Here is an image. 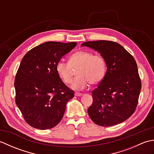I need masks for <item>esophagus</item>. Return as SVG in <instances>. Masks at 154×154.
Returning a JSON list of instances; mask_svg holds the SVG:
<instances>
[{
	"label": "esophagus",
	"mask_w": 154,
	"mask_h": 154,
	"mask_svg": "<svg viewBox=\"0 0 154 154\" xmlns=\"http://www.w3.org/2000/svg\"><path fill=\"white\" fill-rule=\"evenodd\" d=\"M82 95H83V94L81 93H78V92L75 93V96H76V97H81Z\"/></svg>",
	"instance_id": "1"
}]
</instances>
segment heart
<instances>
[{
    "label": "heart",
    "instance_id": "heart-1",
    "mask_svg": "<svg viewBox=\"0 0 154 154\" xmlns=\"http://www.w3.org/2000/svg\"><path fill=\"white\" fill-rule=\"evenodd\" d=\"M77 76L71 84L74 89H83L91 85H97L103 79L106 71V63L104 58L91 52L80 50L74 52L69 58V63L59 61L55 65V70L65 83H70L76 69Z\"/></svg>",
    "mask_w": 154,
    "mask_h": 154
}]
</instances>
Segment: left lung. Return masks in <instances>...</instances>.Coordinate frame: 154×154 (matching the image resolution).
Segmentation results:
<instances>
[{
	"label": "left lung",
	"instance_id": "1",
	"mask_svg": "<svg viewBox=\"0 0 154 154\" xmlns=\"http://www.w3.org/2000/svg\"><path fill=\"white\" fill-rule=\"evenodd\" d=\"M81 46L97 51L106 63L104 77L92 92L93 104L88 109L91 119L101 126L124 122L134 112L141 91L134 58L114 42H86Z\"/></svg>",
	"mask_w": 154,
	"mask_h": 154
}]
</instances>
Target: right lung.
<instances>
[{"mask_svg":"<svg viewBox=\"0 0 154 154\" xmlns=\"http://www.w3.org/2000/svg\"><path fill=\"white\" fill-rule=\"evenodd\" d=\"M76 45L73 42H45L22 58L14 80L16 104L33 128L47 130L56 126L73 98V91L61 81L55 65Z\"/></svg>","mask_w":154,"mask_h":154,"instance_id":"obj_1","label":"right lung"}]
</instances>
